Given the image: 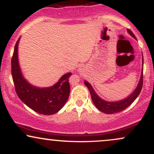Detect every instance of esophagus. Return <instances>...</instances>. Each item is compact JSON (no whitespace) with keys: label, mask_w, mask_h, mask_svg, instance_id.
Segmentation results:
<instances>
[{"label":"esophagus","mask_w":154,"mask_h":154,"mask_svg":"<svg viewBox=\"0 0 154 154\" xmlns=\"http://www.w3.org/2000/svg\"><path fill=\"white\" fill-rule=\"evenodd\" d=\"M81 70H82V68H80V69H79V71H81Z\"/></svg>","instance_id":"1"}]
</instances>
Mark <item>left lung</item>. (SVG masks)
Here are the masks:
<instances>
[{"instance_id": "8db88e82", "label": "left lung", "mask_w": 154, "mask_h": 154, "mask_svg": "<svg viewBox=\"0 0 154 154\" xmlns=\"http://www.w3.org/2000/svg\"><path fill=\"white\" fill-rule=\"evenodd\" d=\"M128 32L129 34L131 35V36L133 37L135 39L136 38L135 35L133 34V32L130 29H128ZM143 75L142 72V75H141L140 79L138 85H137L136 89L134 91V92L131 95H129L128 98H125L124 100H119V101L115 102H109L106 101V100L101 99L96 94V93H95L93 87H92L91 85L89 82H88L87 81H85L84 83L87 86L88 89H89L90 93H91V95L92 100H93V103L95 104L97 109L100 111H102V112L106 113V114H114V113H118L125 110L126 108H128L137 98V97L140 93L141 90H142L143 82Z\"/></svg>"}]
</instances>
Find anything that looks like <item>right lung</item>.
Listing matches in <instances>:
<instances>
[{
  "mask_svg": "<svg viewBox=\"0 0 154 154\" xmlns=\"http://www.w3.org/2000/svg\"><path fill=\"white\" fill-rule=\"evenodd\" d=\"M17 40L11 59V75L16 93L28 107L39 114L51 115L58 112L66 103L70 93L69 78L71 72L65 74L59 82L50 88H40L32 85L25 79L19 67Z\"/></svg>",
  "mask_w": 154,
  "mask_h": 154,
  "instance_id": "obj_1",
  "label": "right lung"
}]
</instances>
